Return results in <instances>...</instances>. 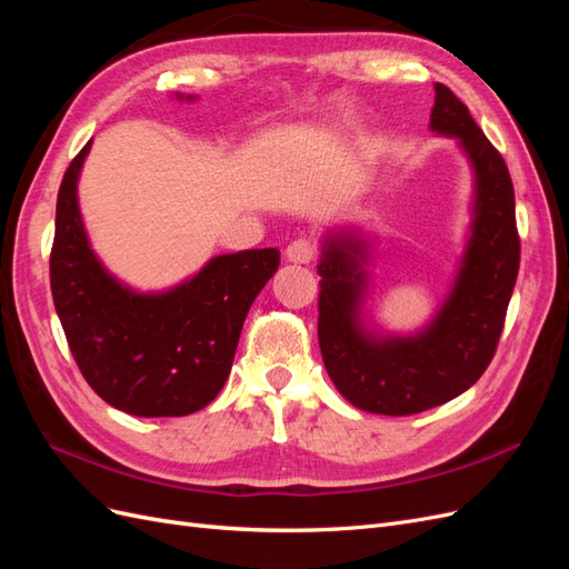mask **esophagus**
Listing matches in <instances>:
<instances>
[{"instance_id": "obj_1", "label": "esophagus", "mask_w": 569, "mask_h": 569, "mask_svg": "<svg viewBox=\"0 0 569 569\" xmlns=\"http://www.w3.org/2000/svg\"><path fill=\"white\" fill-rule=\"evenodd\" d=\"M316 253H318V249L311 239H295V242L284 249V256L289 263H311Z\"/></svg>"}]
</instances>
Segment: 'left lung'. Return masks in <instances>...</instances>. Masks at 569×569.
Instances as JSON below:
<instances>
[{
    "label": "left lung",
    "instance_id": "8db88e82",
    "mask_svg": "<svg viewBox=\"0 0 569 569\" xmlns=\"http://www.w3.org/2000/svg\"><path fill=\"white\" fill-rule=\"evenodd\" d=\"M429 130L456 137L475 176L468 247L449 297L416 335H375L366 327L370 242L349 230L322 239L318 263V341L325 370L360 410L412 416L468 391L491 363L520 268L515 192L508 166L468 107L435 84Z\"/></svg>",
    "mask_w": 569,
    "mask_h": 569
}]
</instances>
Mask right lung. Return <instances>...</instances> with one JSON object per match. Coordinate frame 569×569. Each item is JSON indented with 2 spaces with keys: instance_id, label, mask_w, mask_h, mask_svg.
<instances>
[{
  "instance_id": "obj_1",
  "label": "right lung",
  "mask_w": 569,
  "mask_h": 569,
  "mask_svg": "<svg viewBox=\"0 0 569 569\" xmlns=\"http://www.w3.org/2000/svg\"><path fill=\"white\" fill-rule=\"evenodd\" d=\"M90 147L92 140L61 180L49 258L51 297L68 347L109 406L137 418L189 416L226 385L244 318L278 270L280 251L222 253L166 291L130 289L99 261L84 232L78 178Z\"/></svg>"
}]
</instances>
